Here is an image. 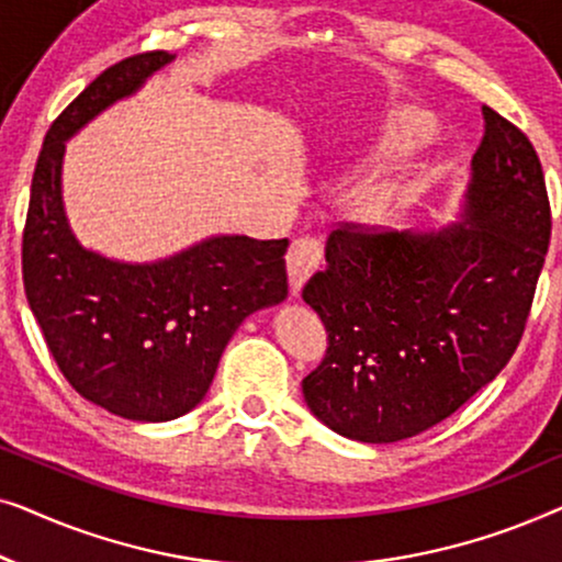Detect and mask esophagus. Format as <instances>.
I'll return each mask as SVG.
<instances>
[{
    "mask_svg": "<svg viewBox=\"0 0 562 562\" xmlns=\"http://www.w3.org/2000/svg\"><path fill=\"white\" fill-rule=\"evenodd\" d=\"M322 266V245L314 237H296L286 252L291 294H299L306 279Z\"/></svg>",
    "mask_w": 562,
    "mask_h": 562,
    "instance_id": "1",
    "label": "esophagus"
}]
</instances>
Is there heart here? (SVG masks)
Returning a JSON list of instances; mask_svg holds the SVG:
<instances>
[{
	"instance_id": "obj_1",
	"label": "heart",
	"mask_w": 562,
	"mask_h": 562,
	"mask_svg": "<svg viewBox=\"0 0 562 562\" xmlns=\"http://www.w3.org/2000/svg\"><path fill=\"white\" fill-rule=\"evenodd\" d=\"M429 135H432V125H429L425 114L412 112V110L391 112L389 120L383 122L379 140H375L373 160L375 164H383V160L402 158L406 153L417 150L422 143H427ZM396 206H398L396 189H375L371 194L363 196V202H360V212H363V217L371 222H389L394 217Z\"/></svg>"
}]
</instances>
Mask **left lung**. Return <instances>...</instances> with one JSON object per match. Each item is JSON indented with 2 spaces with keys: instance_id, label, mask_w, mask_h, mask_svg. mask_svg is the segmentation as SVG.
Wrapping results in <instances>:
<instances>
[{
  "instance_id": "8db88e82",
  "label": "left lung",
  "mask_w": 562,
  "mask_h": 562,
  "mask_svg": "<svg viewBox=\"0 0 562 562\" xmlns=\"http://www.w3.org/2000/svg\"><path fill=\"white\" fill-rule=\"evenodd\" d=\"M460 222L442 229H335L325 271L302 291L327 327V356L302 381L322 425L398 442L460 409L509 363L550 245L540 158L483 106Z\"/></svg>"
}]
</instances>
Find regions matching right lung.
I'll return each mask as SVG.
<instances>
[{
  "label": "right lung",
  "instance_id": "obj_1",
  "mask_svg": "<svg viewBox=\"0 0 562 562\" xmlns=\"http://www.w3.org/2000/svg\"><path fill=\"white\" fill-rule=\"evenodd\" d=\"M140 53L99 74L45 135L22 235L27 304L66 381L102 409L168 422L194 409L245 317L289 294V240L212 235L153 263L83 248L68 225L66 140L171 64Z\"/></svg>",
  "mask_w": 562,
  "mask_h": 562
}]
</instances>
